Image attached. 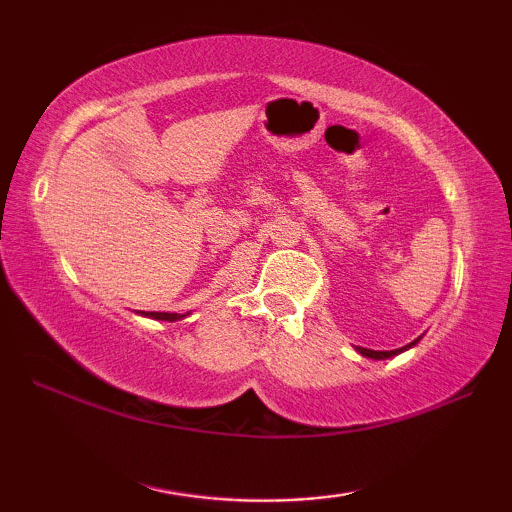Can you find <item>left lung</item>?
<instances>
[{"instance_id": "obj_1", "label": "left lung", "mask_w": 512, "mask_h": 512, "mask_svg": "<svg viewBox=\"0 0 512 512\" xmlns=\"http://www.w3.org/2000/svg\"><path fill=\"white\" fill-rule=\"evenodd\" d=\"M420 339H415L413 343H409V345H404V348H400V350H386V352H379V350H368V348H357L363 357H368V359H388V357H395V354H400V352H404V350H409V348H413L415 343H418Z\"/></svg>"}]
</instances>
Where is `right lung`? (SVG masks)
I'll list each match as a JSON object with an SVG mask.
<instances>
[{
	"instance_id": "add662e5",
	"label": "right lung",
	"mask_w": 512,
	"mask_h": 512,
	"mask_svg": "<svg viewBox=\"0 0 512 512\" xmlns=\"http://www.w3.org/2000/svg\"><path fill=\"white\" fill-rule=\"evenodd\" d=\"M142 316H149L155 320H178L180 314H169V311H142Z\"/></svg>"
}]
</instances>
